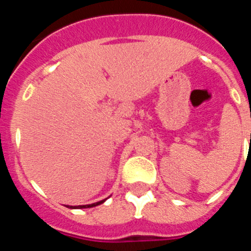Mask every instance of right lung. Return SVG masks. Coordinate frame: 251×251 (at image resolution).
<instances>
[{
    "label": "right lung",
    "instance_id": "right-lung-1",
    "mask_svg": "<svg viewBox=\"0 0 251 251\" xmlns=\"http://www.w3.org/2000/svg\"><path fill=\"white\" fill-rule=\"evenodd\" d=\"M105 200H101L99 202H95V203H90V205H80V206H70V208H89V207H94V206H98L100 203H103Z\"/></svg>",
    "mask_w": 251,
    "mask_h": 251
}]
</instances>
